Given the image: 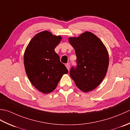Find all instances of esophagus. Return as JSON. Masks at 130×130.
I'll return each mask as SVG.
<instances>
[{"label": "esophagus", "mask_w": 130, "mask_h": 130, "mask_svg": "<svg viewBox=\"0 0 130 130\" xmlns=\"http://www.w3.org/2000/svg\"><path fill=\"white\" fill-rule=\"evenodd\" d=\"M65 66H66V67H67V68L68 69V70H69V69H70V63H66Z\"/></svg>", "instance_id": "34e87169"}]
</instances>
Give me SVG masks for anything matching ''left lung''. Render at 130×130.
Wrapping results in <instances>:
<instances>
[{"instance_id":"left-lung-1","label":"left lung","mask_w":130,"mask_h":130,"mask_svg":"<svg viewBox=\"0 0 130 130\" xmlns=\"http://www.w3.org/2000/svg\"><path fill=\"white\" fill-rule=\"evenodd\" d=\"M75 50L76 68H71V78L83 92L92 91L100 84L106 76L109 55L102 41L93 33L86 31L78 37L69 38Z\"/></svg>"}]
</instances>
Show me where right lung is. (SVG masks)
<instances>
[{"label":"right lung","instance_id":"obj_1","mask_svg":"<svg viewBox=\"0 0 130 130\" xmlns=\"http://www.w3.org/2000/svg\"><path fill=\"white\" fill-rule=\"evenodd\" d=\"M61 40V36L49 31L41 32L32 38L24 51L27 75L31 84L43 93L54 90L63 74L68 73L54 50Z\"/></svg>","mask_w":130,"mask_h":130}]
</instances>
